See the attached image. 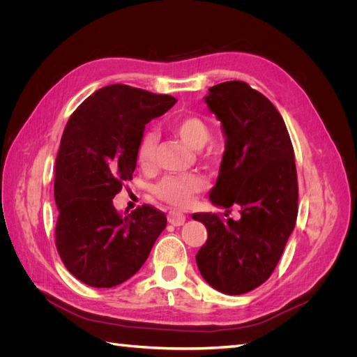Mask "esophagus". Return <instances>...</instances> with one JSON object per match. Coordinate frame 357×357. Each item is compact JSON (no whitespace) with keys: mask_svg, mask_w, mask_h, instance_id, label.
<instances>
[{"mask_svg":"<svg viewBox=\"0 0 357 357\" xmlns=\"http://www.w3.org/2000/svg\"><path fill=\"white\" fill-rule=\"evenodd\" d=\"M167 219H168V222H169L171 225H174V226H180V225L185 223V220H186V215L183 214V213H180V211H174V210H171V211L168 213V215H167Z\"/></svg>","mask_w":357,"mask_h":357,"instance_id":"obj_1","label":"esophagus"}]
</instances>
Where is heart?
Instances as JSON below:
<instances>
[{
    "label": "heart",
    "mask_w": 357,
    "mask_h": 357,
    "mask_svg": "<svg viewBox=\"0 0 357 357\" xmlns=\"http://www.w3.org/2000/svg\"><path fill=\"white\" fill-rule=\"evenodd\" d=\"M168 126L174 131L183 142L192 149H201L211 138V129L205 119L193 113H183L169 119ZM158 132L152 128H147L139 135L137 144V160L143 168L149 167L155 159L158 146ZM207 186V181L199 174H168L155 183L152 190L155 195L176 207H186L193 197Z\"/></svg>",
    "instance_id": "heart-1"
}]
</instances>
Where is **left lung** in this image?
Returning <instances> with one entry per match:
<instances>
[{
    "instance_id": "left-lung-1",
    "label": "left lung",
    "mask_w": 357,
    "mask_h": 357,
    "mask_svg": "<svg viewBox=\"0 0 357 357\" xmlns=\"http://www.w3.org/2000/svg\"><path fill=\"white\" fill-rule=\"evenodd\" d=\"M208 91L205 102L226 134V152L210 199L225 208L238 205L241 218L193 214L208 234L197 265L214 289L243 295L271 277L296 225L295 152L282 114L250 84L232 80Z\"/></svg>"
}]
</instances>
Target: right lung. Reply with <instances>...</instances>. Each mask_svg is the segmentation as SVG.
<instances>
[{"label": "right lung", "mask_w": 357, "mask_h": 357, "mask_svg": "<svg viewBox=\"0 0 357 357\" xmlns=\"http://www.w3.org/2000/svg\"><path fill=\"white\" fill-rule=\"evenodd\" d=\"M176 101L171 95L110 84L93 92L68 119L55 162V244L63 265L84 284L113 287L126 282L165 229V214L153 205L144 204L122 218L113 198L132 180L146 123Z\"/></svg>", "instance_id": "add662e5"}]
</instances>
